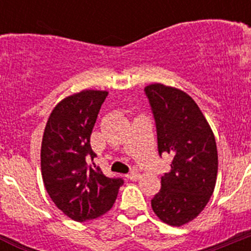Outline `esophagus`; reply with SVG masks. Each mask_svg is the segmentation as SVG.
I'll list each match as a JSON object with an SVG mask.
<instances>
[{"label": "esophagus", "instance_id": "1", "mask_svg": "<svg viewBox=\"0 0 251 251\" xmlns=\"http://www.w3.org/2000/svg\"><path fill=\"white\" fill-rule=\"evenodd\" d=\"M139 177V172L137 170H133L132 172H130L129 175H128V178L132 179V181H134V179H137Z\"/></svg>", "mask_w": 251, "mask_h": 251}]
</instances>
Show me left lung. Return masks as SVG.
<instances>
[{
    "mask_svg": "<svg viewBox=\"0 0 251 251\" xmlns=\"http://www.w3.org/2000/svg\"><path fill=\"white\" fill-rule=\"evenodd\" d=\"M156 121L158 153L172 156L171 171L161 177V190L151 201L163 223L181 226L207 205L217 177L215 136L194 99L163 84L145 88Z\"/></svg>",
    "mask_w": 251,
    "mask_h": 251,
    "instance_id": "1",
    "label": "left lung"
}]
</instances>
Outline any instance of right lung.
<instances>
[{
	"instance_id": "right-lung-1",
	"label": "right lung",
	"mask_w": 251,
	"mask_h": 251,
	"mask_svg": "<svg viewBox=\"0 0 251 251\" xmlns=\"http://www.w3.org/2000/svg\"><path fill=\"white\" fill-rule=\"evenodd\" d=\"M108 92L83 90L55 106L41 143V175L59 210L77 223L93 220L114 205L122 178H110L90 165L95 121Z\"/></svg>"
}]
</instances>
